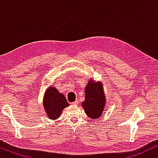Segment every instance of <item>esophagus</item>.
Masks as SVG:
<instances>
[{
    "instance_id": "1",
    "label": "esophagus",
    "mask_w": 158,
    "mask_h": 158,
    "mask_svg": "<svg viewBox=\"0 0 158 158\" xmlns=\"http://www.w3.org/2000/svg\"><path fill=\"white\" fill-rule=\"evenodd\" d=\"M78 101H74V102H73L72 103H71V104H72V105H73V106H76V105H77V104H78Z\"/></svg>"
}]
</instances>
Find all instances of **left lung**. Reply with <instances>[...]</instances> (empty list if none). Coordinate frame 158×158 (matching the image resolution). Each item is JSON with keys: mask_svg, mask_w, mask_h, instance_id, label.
Listing matches in <instances>:
<instances>
[{"mask_svg": "<svg viewBox=\"0 0 158 158\" xmlns=\"http://www.w3.org/2000/svg\"><path fill=\"white\" fill-rule=\"evenodd\" d=\"M106 104V97L101 82L89 80L85 88V101L82 103L85 114L92 119L102 115Z\"/></svg>", "mask_w": 158, "mask_h": 158, "instance_id": "8db88e82", "label": "left lung"}]
</instances>
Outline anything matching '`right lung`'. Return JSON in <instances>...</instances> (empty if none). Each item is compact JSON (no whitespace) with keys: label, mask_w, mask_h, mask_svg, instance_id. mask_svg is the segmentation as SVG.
Segmentation results:
<instances>
[{"label":"right lung","mask_w":158,"mask_h":158,"mask_svg":"<svg viewBox=\"0 0 158 158\" xmlns=\"http://www.w3.org/2000/svg\"><path fill=\"white\" fill-rule=\"evenodd\" d=\"M43 106L48 117L51 119H57L61 115L62 110L68 106L69 103L63 94L51 86L45 92Z\"/></svg>","instance_id":"add662e5"}]
</instances>
